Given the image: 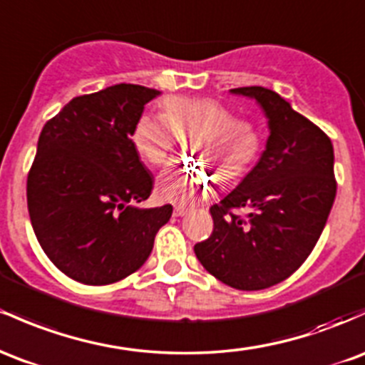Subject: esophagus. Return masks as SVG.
<instances>
[{
	"instance_id": "esophagus-1",
	"label": "esophagus",
	"mask_w": 365,
	"mask_h": 365,
	"mask_svg": "<svg viewBox=\"0 0 365 365\" xmlns=\"http://www.w3.org/2000/svg\"><path fill=\"white\" fill-rule=\"evenodd\" d=\"M187 213H189V210H187V207H183V206H176L175 211H173L175 216H185Z\"/></svg>"
}]
</instances>
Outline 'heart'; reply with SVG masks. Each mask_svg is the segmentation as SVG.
Wrapping results in <instances>:
<instances>
[{
  "label": "heart",
  "instance_id": "1",
  "mask_svg": "<svg viewBox=\"0 0 365 365\" xmlns=\"http://www.w3.org/2000/svg\"><path fill=\"white\" fill-rule=\"evenodd\" d=\"M190 135L189 152L211 168L222 182L241 178L255 163L262 145L259 131L251 121L235 118L232 110L211 98H166L161 115L143 114L131 130V143L143 163L163 166L173 154L176 137ZM213 176L202 164L173 168L161 175L158 195L163 201L189 204L211 189Z\"/></svg>",
  "mask_w": 365,
  "mask_h": 365
}]
</instances>
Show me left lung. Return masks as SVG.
Returning <instances> with one entry per match:
<instances>
[{"label": "left lung", "mask_w": 365, "mask_h": 365, "mask_svg": "<svg viewBox=\"0 0 365 365\" xmlns=\"http://www.w3.org/2000/svg\"><path fill=\"white\" fill-rule=\"evenodd\" d=\"M255 98L270 137L256 166L210 207L213 234L194 246L201 265L227 286L258 291L294 274L317 244L336 197L329 137L263 86L230 90ZM247 207L246 219L233 210Z\"/></svg>", "instance_id": "obj_1"}]
</instances>
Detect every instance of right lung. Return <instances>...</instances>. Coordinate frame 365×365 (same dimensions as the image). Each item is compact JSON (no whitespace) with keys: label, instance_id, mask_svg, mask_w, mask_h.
Wrapping results in <instances>:
<instances>
[{"label":"right lung","instance_id":"obj_1","mask_svg":"<svg viewBox=\"0 0 365 365\" xmlns=\"http://www.w3.org/2000/svg\"><path fill=\"white\" fill-rule=\"evenodd\" d=\"M161 91L114 85L72 98L43 126L27 176V207L38 242L67 277L106 286L149 258L171 204L138 207L152 175L131 143L145 103Z\"/></svg>","mask_w":365,"mask_h":365}]
</instances>
